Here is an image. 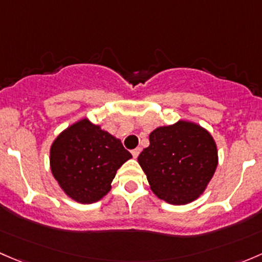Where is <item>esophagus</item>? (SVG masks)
<instances>
[{"label": "esophagus", "instance_id": "1", "mask_svg": "<svg viewBox=\"0 0 262 262\" xmlns=\"http://www.w3.org/2000/svg\"><path fill=\"white\" fill-rule=\"evenodd\" d=\"M140 151H141V149H140V147H136V149L131 150L132 156H134V158H137V156H139V154H140Z\"/></svg>", "mask_w": 262, "mask_h": 262}]
</instances>
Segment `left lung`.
I'll use <instances>...</instances> for the list:
<instances>
[{
    "mask_svg": "<svg viewBox=\"0 0 262 262\" xmlns=\"http://www.w3.org/2000/svg\"><path fill=\"white\" fill-rule=\"evenodd\" d=\"M151 190L170 204L198 198L218 164L213 137L195 123L179 121L150 134V146L137 158Z\"/></svg>",
    "mask_w": 262,
    "mask_h": 262,
    "instance_id": "left-lung-1",
    "label": "left lung"
}]
</instances>
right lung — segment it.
<instances>
[{
    "mask_svg": "<svg viewBox=\"0 0 262 262\" xmlns=\"http://www.w3.org/2000/svg\"><path fill=\"white\" fill-rule=\"evenodd\" d=\"M131 158L120 140L85 118L61 132L50 150L54 178L79 203L106 195L117 169Z\"/></svg>",
    "mask_w": 262,
    "mask_h": 262,
    "instance_id": "1",
    "label": "right lung"
}]
</instances>
